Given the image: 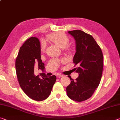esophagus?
I'll use <instances>...</instances> for the list:
<instances>
[{
    "label": "esophagus",
    "instance_id": "34e87169",
    "mask_svg": "<svg viewBox=\"0 0 120 120\" xmlns=\"http://www.w3.org/2000/svg\"><path fill=\"white\" fill-rule=\"evenodd\" d=\"M56 77H57V78H61V77H64V75H62L57 74H56Z\"/></svg>",
    "mask_w": 120,
    "mask_h": 120
}]
</instances>
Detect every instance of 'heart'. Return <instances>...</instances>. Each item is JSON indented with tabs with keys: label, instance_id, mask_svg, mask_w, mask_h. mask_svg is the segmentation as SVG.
<instances>
[{
	"label": "heart",
	"instance_id": "heart-1",
	"mask_svg": "<svg viewBox=\"0 0 120 120\" xmlns=\"http://www.w3.org/2000/svg\"><path fill=\"white\" fill-rule=\"evenodd\" d=\"M48 38L50 41L55 43L59 46H60V48H65L67 49V50L69 51L70 50V48L69 46H66L69 43V38L64 33H62V32L53 33L52 34H49L48 36ZM45 49L46 44L44 42H42L41 43V50L42 52H45ZM65 61H66L65 59H62V62H64Z\"/></svg>",
	"mask_w": 120,
	"mask_h": 120
}]
</instances>
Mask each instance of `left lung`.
<instances>
[{
    "label": "left lung",
    "instance_id": "1",
    "mask_svg": "<svg viewBox=\"0 0 120 120\" xmlns=\"http://www.w3.org/2000/svg\"><path fill=\"white\" fill-rule=\"evenodd\" d=\"M76 40V52L73 59L79 76L67 87L68 96L73 101H82L90 98L100 83L102 76L103 55L101 48L93 36L81 30L69 31Z\"/></svg>",
    "mask_w": 120,
    "mask_h": 120
}]
</instances>
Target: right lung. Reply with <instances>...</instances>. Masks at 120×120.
<instances>
[{"label":"right lung","instance_id":"obj_1","mask_svg":"<svg viewBox=\"0 0 120 120\" xmlns=\"http://www.w3.org/2000/svg\"><path fill=\"white\" fill-rule=\"evenodd\" d=\"M15 67L20 87L27 96L36 101H43L49 96L56 77L53 75L41 79L34 74V68L42 70L45 68L41 59L40 43L38 38H29L20 48Z\"/></svg>","mask_w":120,"mask_h":120}]
</instances>
